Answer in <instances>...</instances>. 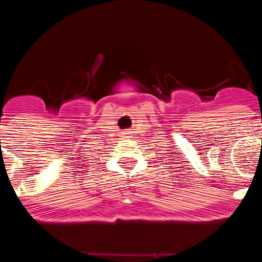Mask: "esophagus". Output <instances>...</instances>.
<instances>
[{
  "label": "esophagus",
  "mask_w": 262,
  "mask_h": 262,
  "mask_svg": "<svg viewBox=\"0 0 262 262\" xmlns=\"http://www.w3.org/2000/svg\"><path fill=\"white\" fill-rule=\"evenodd\" d=\"M131 131H128V129H124L123 131V134H122V136H123V138H129V135H131Z\"/></svg>",
  "instance_id": "1"
}]
</instances>
